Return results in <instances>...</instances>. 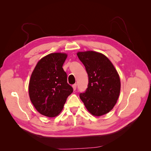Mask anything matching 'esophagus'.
<instances>
[{
	"mask_svg": "<svg viewBox=\"0 0 151 151\" xmlns=\"http://www.w3.org/2000/svg\"><path fill=\"white\" fill-rule=\"evenodd\" d=\"M73 90H74V91L76 90V84L73 85Z\"/></svg>",
	"mask_w": 151,
	"mask_h": 151,
	"instance_id": "34e87169",
	"label": "esophagus"
}]
</instances>
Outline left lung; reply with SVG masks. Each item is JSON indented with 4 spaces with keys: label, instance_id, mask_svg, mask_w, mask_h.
I'll use <instances>...</instances> for the list:
<instances>
[{
    "label": "left lung",
    "instance_id": "8db88e82",
    "mask_svg": "<svg viewBox=\"0 0 151 151\" xmlns=\"http://www.w3.org/2000/svg\"><path fill=\"white\" fill-rule=\"evenodd\" d=\"M77 56L85 66L88 86L80 98L88 111L94 116L110 111L121 90L119 75L111 61L103 54L93 50L78 52Z\"/></svg>",
    "mask_w": 151,
    "mask_h": 151
}]
</instances>
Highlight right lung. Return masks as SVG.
I'll use <instances>...</instances> for the list:
<instances>
[{"instance_id": "obj_1", "label": "right lung", "mask_w": 151, "mask_h": 151, "mask_svg": "<svg viewBox=\"0 0 151 151\" xmlns=\"http://www.w3.org/2000/svg\"><path fill=\"white\" fill-rule=\"evenodd\" d=\"M67 57L66 53L48 54L39 60L31 75L28 85L30 99L36 110L45 116L58 115L67 98L73 93L62 68Z\"/></svg>"}]
</instances>
